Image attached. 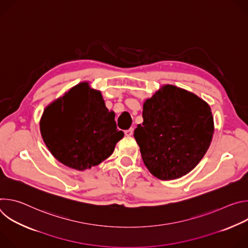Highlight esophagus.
<instances>
[{
  "mask_svg": "<svg viewBox=\"0 0 248 248\" xmlns=\"http://www.w3.org/2000/svg\"><path fill=\"white\" fill-rule=\"evenodd\" d=\"M132 133H133V128H129V129H126V130L124 131L125 136H131Z\"/></svg>",
  "mask_w": 248,
  "mask_h": 248,
  "instance_id": "esophagus-1",
  "label": "esophagus"
}]
</instances>
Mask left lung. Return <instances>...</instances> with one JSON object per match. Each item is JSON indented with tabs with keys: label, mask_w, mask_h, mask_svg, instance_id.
<instances>
[{
	"label": "left lung",
	"mask_w": 248,
	"mask_h": 248,
	"mask_svg": "<svg viewBox=\"0 0 248 248\" xmlns=\"http://www.w3.org/2000/svg\"><path fill=\"white\" fill-rule=\"evenodd\" d=\"M142 117L133 135L144 165L159 180H175L192 170L213 138L208 103L174 85H163L146 99Z\"/></svg>",
	"instance_id": "obj_1"
}]
</instances>
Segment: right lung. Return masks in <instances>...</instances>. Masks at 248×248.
<instances>
[{"instance_id":"1","label":"right lung","mask_w":248,"mask_h":248,"mask_svg":"<svg viewBox=\"0 0 248 248\" xmlns=\"http://www.w3.org/2000/svg\"><path fill=\"white\" fill-rule=\"evenodd\" d=\"M40 132L51 154L64 166L85 170L109 158L124 137L102 93L81 82L48 105Z\"/></svg>"}]
</instances>
